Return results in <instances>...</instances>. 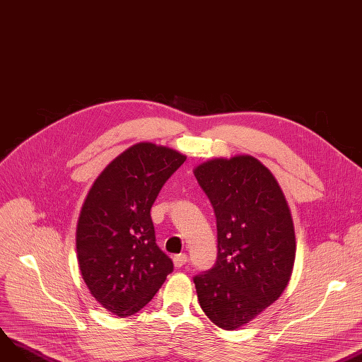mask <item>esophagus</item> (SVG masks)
Returning <instances> with one entry per match:
<instances>
[{
  "label": "esophagus",
  "mask_w": 362,
  "mask_h": 362,
  "mask_svg": "<svg viewBox=\"0 0 362 362\" xmlns=\"http://www.w3.org/2000/svg\"><path fill=\"white\" fill-rule=\"evenodd\" d=\"M187 262H188V256H187L185 253H180V255H175V256H174V265H175L177 268L184 267Z\"/></svg>",
  "instance_id": "1"
}]
</instances>
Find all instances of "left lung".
Wrapping results in <instances>:
<instances>
[{"label": "left lung", "instance_id": "8db88e82", "mask_svg": "<svg viewBox=\"0 0 362 362\" xmlns=\"http://www.w3.org/2000/svg\"><path fill=\"white\" fill-rule=\"evenodd\" d=\"M216 218V264L193 279L199 303L223 330H237L277 300L296 256L293 219L271 170L249 154L194 169Z\"/></svg>", "mask_w": 362, "mask_h": 362}]
</instances>
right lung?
Segmentation results:
<instances>
[{
    "label": "right lung",
    "mask_w": 362,
    "mask_h": 362,
    "mask_svg": "<svg viewBox=\"0 0 362 362\" xmlns=\"http://www.w3.org/2000/svg\"><path fill=\"white\" fill-rule=\"evenodd\" d=\"M184 162V154L169 147L134 144L105 168L82 204L76 227L82 279L95 300L120 318L144 308L174 271L156 245L150 209Z\"/></svg>",
    "instance_id": "1"
}]
</instances>
